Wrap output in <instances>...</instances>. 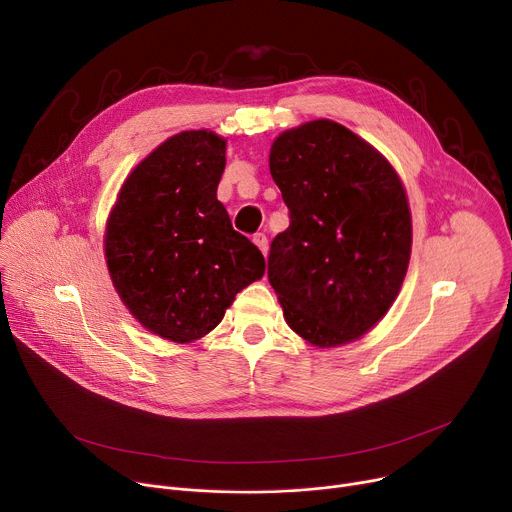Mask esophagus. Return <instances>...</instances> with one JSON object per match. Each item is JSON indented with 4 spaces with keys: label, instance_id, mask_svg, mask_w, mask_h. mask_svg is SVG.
<instances>
[{
    "label": "esophagus",
    "instance_id": "34e87169",
    "mask_svg": "<svg viewBox=\"0 0 512 512\" xmlns=\"http://www.w3.org/2000/svg\"><path fill=\"white\" fill-rule=\"evenodd\" d=\"M253 242H255V245L259 247V251H261L263 255H267V236H265L263 232L253 234Z\"/></svg>",
    "mask_w": 512,
    "mask_h": 512
}]
</instances>
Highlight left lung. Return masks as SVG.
Segmentation results:
<instances>
[{
	"label": "left lung",
	"instance_id": "obj_1",
	"mask_svg": "<svg viewBox=\"0 0 512 512\" xmlns=\"http://www.w3.org/2000/svg\"><path fill=\"white\" fill-rule=\"evenodd\" d=\"M270 172L290 226L267 257L288 326L315 346L346 344L386 315L411 257V211L388 161L355 132L313 120L282 132Z\"/></svg>",
	"mask_w": 512,
	"mask_h": 512
}]
</instances>
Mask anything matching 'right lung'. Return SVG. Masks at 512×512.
<instances>
[{"instance_id": "add662e5", "label": "right lung", "mask_w": 512, "mask_h": 512, "mask_svg": "<svg viewBox=\"0 0 512 512\" xmlns=\"http://www.w3.org/2000/svg\"><path fill=\"white\" fill-rule=\"evenodd\" d=\"M226 141L186 130L126 178L105 232V259L124 305L153 334L193 342L220 324L265 259L236 232L218 184Z\"/></svg>"}]
</instances>
